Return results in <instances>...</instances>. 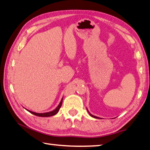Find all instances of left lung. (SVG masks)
Instances as JSON below:
<instances>
[{
	"label": "left lung",
	"mask_w": 150,
	"mask_h": 150,
	"mask_svg": "<svg viewBox=\"0 0 150 150\" xmlns=\"http://www.w3.org/2000/svg\"><path fill=\"white\" fill-rule=\"evenodd\" d=\"M86 110H87V111H88V113H89V115H91V117H94V118H96V119H102V118H100V117H96V116H94V115H92V114L89 112L88 111V109L86 108Z\"/></svg>",
	"instance_id": "1"
}]
</instances>
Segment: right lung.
<instances>
[{"mask_svg": "<svg viewBox=\"0 0 150 150\" xmlns=\"http://www.w3.org/2000/svg\"><path fill=\"white\" fill-rule=\"evenodd\" d=\"M62 101H63V98H62L60 102H59V105L57 106V108L55 109V110H54L51 111H49V112H46V113H36V112H33V111H29L28 110H25L27 111H28L29 112H30L32 114H33V115L38 116V117H51V116H53V115H55L56 114H57V113L58 112L59 109H60L62 104Z\"/></svg>", "mask_w": 150, "mask_h": 150, "instance_id": "1", "label": "right lung"}]
</instances>
